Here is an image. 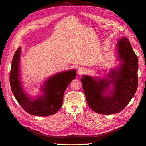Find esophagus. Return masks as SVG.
Segmentation results:
<instances>
[{
  "label": "esophagus",
  "instance_id": "1",
  "mask_svg": "<svg viewBox=\"0 0 146 146\" xmlns=\"http://www.w3.org/2000/svg\"><path fill=\"white\" fill-rule=\"evenodd\" d=\"M77 72L78 74L82 75L85 72V69L83 67H80L77 70Z\"/></svg>",
  "mask_w": 146,
  "mask_h": 146
}]
</instances>
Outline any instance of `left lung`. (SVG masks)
Listing matches in <instances>:
<instances>
[{
	"label": "left lung",
	"mask_w": 146,
	"mask_h": 146,
	"mask_svg": "<svg viewBox=\"0 0 146 146\" xmlns=\"http://www.w3.org/2000/svg\"><path fill=\"white\" fill-rule=\"evenodd\" d=\"M117 53L119 60L123 63L116 69H111L108 78L85 75L81 78L88 104L97 113L112 114L121 112L133 98L138 88V56L125 37L118 41ZM110 84L113 85V90L108 92Z\"/></svg>",
	"instance_id": "8db88e82"
}]
</instances>
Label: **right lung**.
<instances>
[{"mask_svg":"<svg viewBox=\"0 0 146 146\" xmlns=\"http://www.w3.org/2000/svg\"><path fill=\"white\" fill-rule=\"evenodd\" d=\"M21 48L16 51L12 60L10 82L13 94L25 111L30 114L47 116L56 113L62 106L65 90L76 77V71L71 69L59 72L48 78L42 86L43 94L32 99L25 92L19 79V60Z\"/></svg>","mask_w":146,"mask_h":146,"instance_id":"1","label":"right lung"}]
</instances>
